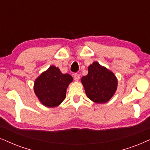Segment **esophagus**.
I'll list each match as a JSON object with an SVG mask.
<instances>
[{
  "label": "esophagus",
  "instance_id": "esophagus-1",
  "mask_svg": "<svg viewBox=\"0 0 150 150\" xmlns=\"http://www.w3.org/2000/svg\"><path fill=\"white\" fill-rule=\"evenodd\" d=\"M79 79H80V75H79V74L77 73H75V75H74V79H75V81H78Z\"/></svg>",
  "mask_w": 150,
  "mask_h": 150
}]
</instances>
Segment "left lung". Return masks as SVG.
Masks as SVG:
<instances>
[{"mask_svg": "<svg viewBox=\"0 0 150 150\" xmlns=\"http://www.w3.org/2000/svg\"><path fill=\"white\" fill-rule=\"evenodd\" d=\"M88 98L97 103H106L115 95L118 81L112 72L97 62L88 67V73L81 77Z\"/></svg>", "mask_w": 150, "mask_h": 150, "instance_id": "left-lung-1", "label": "left lung"}]
</instances>
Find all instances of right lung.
I'll use <instances>...</instances> for the list:
<instances>
[{
	"mask_svg": "<svg viewBox=\"0 0 150 150\" xmlns=\"http://www.w3.org/2000/svg\"><path fill=\"white\" fill-rule=\"evenodd\" d=\"M73 77L51 66L35 80L34 92L40 102L49 108L59 105L66 98V92Z\"/></svg>",
	"mask_w": 150,
	"mask_h": 150,
	"instance_id": "add662e5",
	"label": "right lung"
}]
</instances>
